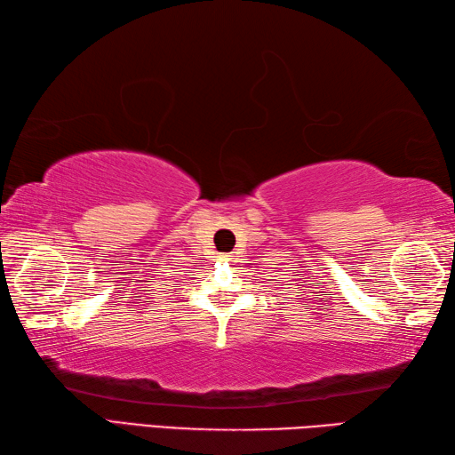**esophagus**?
<instances>
[{
    "mask_svg": "<svg viewBox=\"0 0 455 455\" xmlns=\"http://www.w3.org/2000/svg\"><path fill=\"white\" fill-rule=\"evenodd\" d=\"M219 260H222V262H227V264H228L230 260H233V258H230L228 254H220V258H219Z\"/></svg>",
    "mask_w": 455,
    "mask_h": 455,
    "instance_id": "34e87169",
    "label": "esophagus"
}]
</instances>
